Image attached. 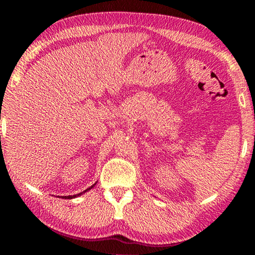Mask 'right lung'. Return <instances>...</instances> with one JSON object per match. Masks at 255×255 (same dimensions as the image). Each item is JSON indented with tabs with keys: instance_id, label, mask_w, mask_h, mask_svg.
Masks as SVG:
<instances>
[{
	"instance_id": "1",
	"label": "right lung",
	"mask_w": 255,
	"mask_h": 255,
	"mask_svg": "<svg viewBox=\"0 0 255 255\" xmlns=\"http://www.w3.org/2000/svg\"><path fill=\"white\" fill-rule=\"evenodd\" d=\"M97 184V182L94 183L93 185H91V187H90L89 189H86V190H84L83 192H80V193H77V195H73V196H63V197H59V198H63V199H73V198H76V197H79V196H81V195H83V193H85L86 191H89V190H91L94 185Z\"/></svg>"
}]
</instances>
